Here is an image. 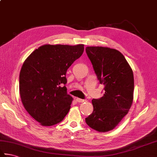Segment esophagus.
Instances as JSON below:
<instances>
[{"label":"esophagus","instance_id":"esophagus-1","mask_svg":"<svg viewBox=\"0 0 157 157\" xmlns=\"http://www.w3.org/2000/svg\"><path fill=\"white\" fill-rule=\"evenodd\" d=\"M86 101V99H79V98H76V101L78 103H83V102H85V101Z\"/></svg>","mask_w":157,"mask_h":157}]
</instances>
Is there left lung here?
Here are the masks:
<instances>
[{
    "mask_svg": "<svg viewBox=\"0 0 157 157\" xmlns=\"http://www.w3.org/2000/svg\"><path fill=\"white\" fill-rule=\"evenodd\" d=\"M86 52L105 93L92 100L93 112L85 121L93 129L107 132L118 125L133 103V71L123 55L114 49L86 47Z\"/></svg>",
    "mask_w": 157,
    "mask_h": 157,
    "instance_id": "1",
    "label": "left lung"
}]
</instances>
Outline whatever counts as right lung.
I'll return each mask as SVG.
<instances>
[{
  "label": "right lung",
  "instance_id": "1",
  "mask_svg": "<svg viewBox=\"0 0 157 157\" xmlns=\"http://www.w3.org/2000/svg\"><path fill=\"white\" fill-rule=\"evenodd\" d=\"M84 45H44L33 52L20 73V94L24 108L43 126L59 123L73 98L67 93L66 73L82 56Z\"/></svg>",
  "mask_w": 157,
  "mask_h": 157
}]
</instances>
